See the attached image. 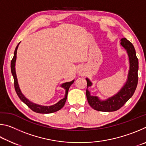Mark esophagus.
<instances>
[{
	"instance_id": "1",
	"label": "esophagus",
	"mask_w": 146,
	"mask_h": 146,
	"mask_svg": "<svg viewBox=\"0 0 146 146\" xmlns=\"http://www.w3.org/2000/svg\"><path fill=\"white\" fill-rule=\"evenodd\" d=\"M78 73L80 75H85V71H84V68H82V67L79 68L78 70Z\"/></svg>"
}]
</instances>
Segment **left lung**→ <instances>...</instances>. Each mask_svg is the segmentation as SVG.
<instances>
[{
	"label": "left lung",
	"instance_id": "left-lung-1",
	"mask_svg": "<svg viewBox=\"0 0 146 146\" xmlns=\"http://www.w3.org/2000/svg\"><path fill=\"white\" fill-rule=\"evenodd\" d=\"M120 44L126 49L129 58V71L125 84L117 94L104 101H101L98 97L91 96L90 91L86 90V97L89 104L94 110L98 111L110 112L119 110L132 97L137 88L138 79V60L136 55L135 48L132 43L125 38L121 39ZM86 81L87 88L92 84L88 78H86Z\"/></svg>",
	"mask_w": 146,
	"mask_h": 146
}]
</instances>
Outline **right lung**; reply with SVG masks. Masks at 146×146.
I'll list each match as a JSON object with an SVG mask.
<instances>
[{
	"label": "right lung",
	"instance_id": "right-lung-1",
	"mask_svg": "<svg viewBox=\"0 0 146 146\" xmlns=\"http://www.w3.org/2000/svg\"><path fill=\"white\" fill-rule=\"evenodd\" d=\"M19 45V43L16 47L15 50V52H14L13 57V58H12V60L11 61V73H12V75H13V79H14V87H15V90L17 95H18V97L20 98V99L23 101V102L25 104L28 106L32 111H33L36 112V113H51L56 112V111H57L60 110V109H62L64 107V104H65L66 99H67L69 89H70V87L71 86V85L72 84L75 80H73V81H71V82L64 83L61 86L62 87L64 88L66 90L65 97H64L63 99L60 100L58 103H56L55 105H53L51 106H40L38 104H35L30 102V101L27 99V98L23 95V93H21V90H20L19 86L18 84V82H17V75H16V73H15V61H16V58H17V48H18Z\"/></svg>",
	"mask_w": 146,
	"mask_h": 146
}]
</instances>
